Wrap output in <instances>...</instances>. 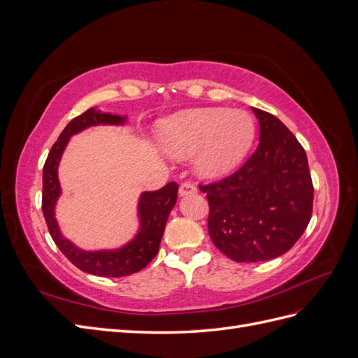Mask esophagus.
I'll list each match as a JSON object with an SVG mask.
<instances>
[{"instance_id": "esophagus-1", "label": "esophagus", "mask_w": 358, "mask_h": 358, "mask_svg": "<svg viewBox=\"0 0 358 358\" xmlns=\"http://www.w3.org/2000/svg\"><path fill=\"white\" fill-rule=\"evenodd\" d=\"M197 192L196 185H192V183L187 182V183H182L179 187V197H187V196H192V194Z\"/></svg>"}]
</instances>
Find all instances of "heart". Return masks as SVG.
I'll use <instances>...</instances> for the list:
<instances>
[{"label":"heart","instance_id":"heart-1","mask_svg":"<svg viewBox=\"0 0 358 358\" xmlns=\"http://www.w3.org/2000/svg\"><path fill=\"white\" fill-rule=\"evenodd\" d=\"M255 124L243 110L189 109L162 119L157 142L173 159L194 157L203 179H221L241 164L252 146Z\"/></svg>","mask_w":358,"mask_h":358}]
</instances>
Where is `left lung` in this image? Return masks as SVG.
Segmentation results:
<instances>
[{"instance_id":"left-lung-1","label":"left lung","mask_w":358,"mask_h":358,"mask_svg":"<svg viewBox=\"0 0 358 358\" xmlns=\"http://www.w3.org/2000/svg\"><path fill=\"white\" fill-rule=\"evenodd\" d=\"M259 143L241 170L200 187L209 200V236L237 263L284 255L310 221L313 187L305 149L273 115L252 107Z\"/></svg>"}]
</instances>
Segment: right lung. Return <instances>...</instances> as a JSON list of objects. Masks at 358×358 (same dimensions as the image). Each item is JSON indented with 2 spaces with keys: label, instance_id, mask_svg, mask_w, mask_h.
<instances>
[{
  "label": "right lung",
  "instance_id": "obj_1",
  "mask_svg": "<svg viewBox=\"0 0 358 358\" xmlns=\"http://www.w3.org/2000/svg\"><path fill=\"white\" fill-rule=\"evenodd\" d=\"M127 115L103 112L99 107L86 110L62 129L58 142L52 146L43 167V200L41 209L49 233L59 251L85 273L104 278H121L145 268L158 254L169 215L178 200V183L170 182L154 192H142L137 200V230L127 243L107 249H83L62 234L55 218L57 203L62 189L58 169L70 138L91 127L113 125L124 127Z\"/></svg>",
  "mask_w": 358,
  "mask_h": 358
}]
</instances>
